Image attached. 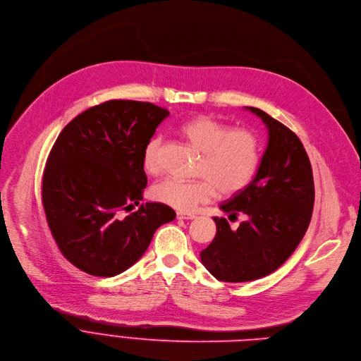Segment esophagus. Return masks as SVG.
I'll return each instance as SVG.
<instances>
[{
    "mask_svg": "<svg viewBox=\"0 0 361 361\" xmlns=\"http://www.w3.org/2000/svg\"><path fill=\"white\" fill-rule=\"evenodd\" d=\"M197 216L195 214H191V213H184V212H178L177 213V219L178 220H192V219H195Z\"/></svg>",
    "mask_w": 361,
    "mask_h": 361,
    "instance_id": "1",
    "label": "esophagus"
}]
</instances>
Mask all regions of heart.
Masks as SVG:
<instances>
[{
	"mask_svg": "<svg viewBox=\"0 0 361 361\" xmlns=\"http://www.w3.org/2000/svg\"><path fill=\"white\" fill-rule=\"evenodd\" d=\"M183 135L200 152L199 174L203 178L185 181L166 178L152 188V197L176 210L191 212L199 204L210 202L217 188L223 194L243 190L255 177L260 149L257 138L247 129H231L210 116H195L181 126ZM159 140L154 138L144 151L147 173L159 171Z\"/></svg>",
	"mask_w": 361,
	"mask_h": 361,
	"instance_id": "obj_1",
	"label": "heart"
}]
</instances>
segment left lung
Masks as SVG:
<instances>
[{
    "label": "left lung",
    "mask_w": 361,
    "mask_h": 361,
    "mask_svg": "<svg viewBox=\"0 0 361 361\" xmlns=\"http://www.w3.org/2000/svg\"><path fill=\"white\" fill-rule=\"evenodd\" d=\"M246 109L265 123L268 145L250 184L220 204L224 213H242L246 220L233 231L224 217H213L216 236L200 253L206 269L224 282L276 271L302 240L314 207L312 169L300 138L267 112Z\"/></svg>",
    "instance_id": "8db88e82"
}]
</instances>
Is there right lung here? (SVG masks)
I'll return each mask as SVG.
<instances>
[{
  "mask_svg": "<svg viewBox=\"0 0 361 361\" xmlns=\"http://www.w3.org/2000/svg\"><path fill=\"white\" fill-rule=\"evenodd\" d=\"M170 115L149 102L108 101L63 128L43 174L51 235L71 264L115 276L141 259L157 228L176 219L162 203H144V151Z\"/></svg>",
  "mask_w": 361,
  "mask_h": 361,
  "instance_id": "obj_1",
  "label": "right lung"
}]
</instances>
